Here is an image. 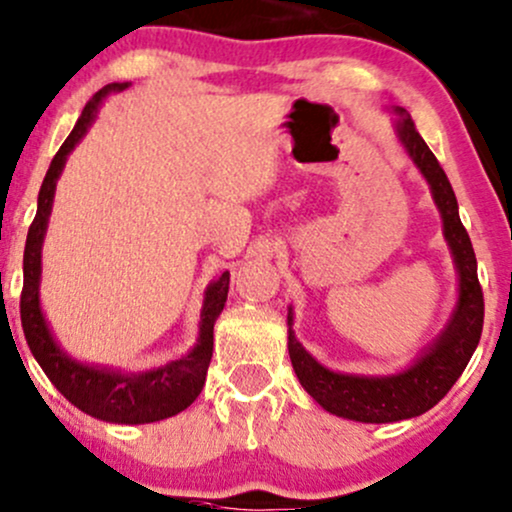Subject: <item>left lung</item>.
Segmentation results:
<instances>
[{
	"label": "left lung",
	"instance_id": "1",
	"mask_svg": "<svg viewBox=\"0 0 512 512\" xmlns=\"http://www.w3.org/2000/svg\"><path fill=\"white\" fill-rule=\"evenodd\" d=\"M398 134L407 153L412 155L414 165L422 170L426 182L431 184L434 201L441 210L446 239L453 249L455 266L460 273V299L453 321L417 364L398 376L386 378L345 376L328 371L299 345L292 328L290 342H287L294 374H297L306 393L323 410L366 424H386L419 417L446 398L448 390L455 386V381L462 376L467 362L477 350L484 326V294L477 278V258H474L470 234L460 222L453 186H450L436 155L426 146L407 114H402ZM287 323L292 326V316H287Z\"/></svg>",
	"mask_w": 512,
	"mask_h": 512
}]
</instances>
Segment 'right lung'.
I'll return each instance as SVG.
<instances>
[{"mask_svg":"<svg viewBox=\"0 0 512 512\" xmlns=\"http://www.w3.org/2000/svg\"><path fill=\"white\" fill-rule=\"evenodd\" d=\"M126 83H110L93 95L83 107L81 117L71 131L69 138L57 150L52 158L50 170L42 179L38 194V213L30 222L26 251H23V290H21V326L26 335L30 352L38 359L47 378L54 388L64 395L71 405L81 412L98 417L102 422L114 424H148L160 422V419L172 417V414L186 410L198 398L203 383H206L208 364L213 357V326L215 318L220 316L222 306L227 302V290H230V273H222L218 282L208 287L206 302L201 311V338L198 345L186 357L170 362L162 369L148 371L141 376L112 374L105 369H93L74 362L71 357L59 350L54 342L50 328H47L45 316L40 311L38 282H40V249L42 237L47 230V218L52 210L54 186L57 177L62 174L66 155L74 150L88 131L90 122L95 119L102 98L110 90H122Z\"/></svg>","mask_w":512,"mask_h":512,"instance_id":"right-lung-1","label":"right lung"}]
</instances>
